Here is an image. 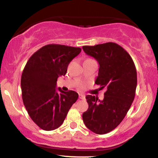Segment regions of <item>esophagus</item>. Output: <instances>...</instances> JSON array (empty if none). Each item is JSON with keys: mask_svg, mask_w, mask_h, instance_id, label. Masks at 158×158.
I'll return each mask as SVG.
<instances>
[{"mask_svg": "<svg viewBox=\"0 0 158 158\" xmlns=\"http://www.w3.org/2000/svg\"><path fill=\"white\" fill-rule=\"evenodd\" d=\"M79 98L81 100H85V95H84L82 94H79Z\"/></svg>", "mask_w": 158, "mask_h": 158, "instance_id": "obj_1", "label": "esophagus"}]
</instances>
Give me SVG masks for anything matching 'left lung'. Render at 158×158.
<instances>
[{
    "mask_svg": "<svg viewBox=\"0 0 158 158\" xmlns=\"http://www.w3.org/2000/svg\"><path fill=\"white\" fill-rule=\"evenodd\" d=\"M82 48L98 60L100 68L95 84L106 89L102 100L86 96L89 108L82 114L83 121L94 133L107 134L121 123L133 102L137 85L136 67L127 50L115 43Z\"/></svg>",
    "mask_w": 158,
    "mask_h": 158,
    "instance_id": "left-lung-1",
    "label": "left lung"
}]
</instances>
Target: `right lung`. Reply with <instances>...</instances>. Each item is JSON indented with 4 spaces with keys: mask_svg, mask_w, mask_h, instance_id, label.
Segmentation results:
<instances>
[{
    "mask_svg": "<svg viewBox=\"0 0 158 158\" xmlns=\"http://www.w3.org/2000/svg\"><path fill=\"white\" fill-rule=\"evenodd\" d=\"M80 48L58 44L42 47L29 58L21 79L22 100L31 120L40 129L52 131L62 124L78 93L56 90V81L66 73Z\"/></svg>",
    "mask_w": 158,
    "mask_h": 158,
    "instance_id": "1",
    "label": "right lung"
}]
</instances>
